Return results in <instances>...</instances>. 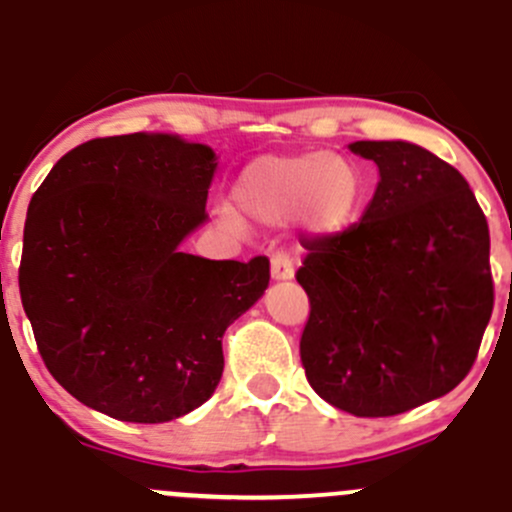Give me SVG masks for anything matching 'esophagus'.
<instances>
[{
	"instance_id": "1",
	"label": "esophagus",
	"mask_w": 512,
	"mask_h": 512,
	"mask_svg": "<svg viewBox=\"0 0 512 512\" xmlns=\"http://www.w3.org/2000/svg\"><path fill=\"white\" fill-rule=\"evenodd\" d=\"M270 275L275 282H287L295 277V267H292V262L287 260L285 255H275L272 257V265H270Z\"/></svg>"
}]
</instances>
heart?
<instances>
[{
    "mask_svg": "<svg viewBox=\"0 0 512 512\" xmlns=\"http://www.w3.org/2000/svg\"><path fill=\"white\" fill-rule=\"evenodd\" d=\"M232 197L235 210H220L225 225L282 227L295 220L302 237L327 240L360 217L367 180L350 157L325 150L265 155L240 172Z\"/></svg>",
    "mask_w": 512,
    "mask_h": 512,
    "instance_id": "obj_1",
    "label": "heart"
}]
</instances>
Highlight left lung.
Returning a JSON list of instances; mask_svg holds the SVG:
<instances>
[{"mask_svg":"<svg viewBox=\"0 0 512 512\" xmlns=\"http://www.w3.org/2000/svg\"><path fill=\"white\" fill-rule=\"evenodd\" d=\"M347 147L380 182L360 222L307 247L300 357L332 408L388 418L443 398L473 367L493 312L490 232L465 177L425 147Z\"/></svg>","mask_w":512,"mask_h":512,"instance_id":"obj_1","label":"left lung"}]
</instances>
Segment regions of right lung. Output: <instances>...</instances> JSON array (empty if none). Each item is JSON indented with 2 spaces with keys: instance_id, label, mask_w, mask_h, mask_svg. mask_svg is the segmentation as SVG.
Masks as SVG:
<instances>
[{
  "instance_id": "obj_1",
  "label": "right lung",
  "mask_w": 512,
  "mask_h": 512,
  "mask_svg": "<svg viewBox=\"0 0 512 512\" xmlns=\"http://www.w3.org/2000/svg\"><path fill=\"white\" fill-rule=\"evenodd\" d=\"M212 147L165 132L74 147L34 192L19 292L44 365L124 423H170L212 398L222 335L270 285V260L182 252L205 225Z\"/></svg>"
}]
</instances>
